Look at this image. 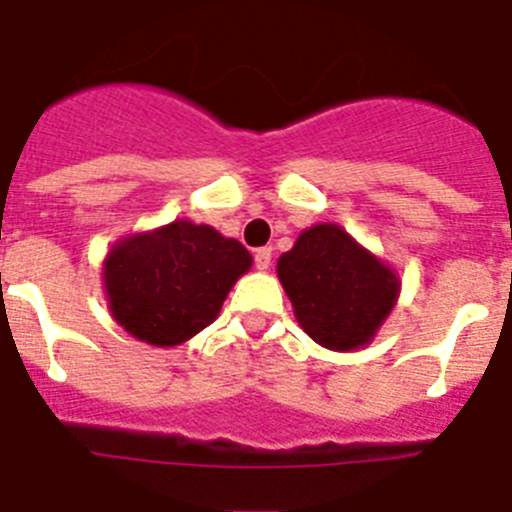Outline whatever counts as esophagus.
Masks as SVG:
<instances>
[{"label":"esophagus","instance_id":"obj_1","mask_svg":"<svg viewBox=\"0 0 512 512\" xmlns=\"http://www.w3.org/2000/svg\"><path fill=\"white\" fill-rule=\"evenodd\" d=\"M253 261H256V269L259 271H266L271 266V248L264 246V248H256V253H253Z\"/></svg>","mask_w":512,"mask_h":512}]
</instances>
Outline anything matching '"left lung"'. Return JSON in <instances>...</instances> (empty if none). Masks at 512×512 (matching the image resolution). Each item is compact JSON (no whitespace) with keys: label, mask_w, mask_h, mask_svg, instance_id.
Here are the masks:
<instances>
[{"label":"left lung","mask_w":512,"mask_h":512,"mask_svg":"<svg viewBox=\"0 0 512 512\" xmlns=\"http://www.w3.org/2000/svg\"><path fill=\"white\" fill-rule=\"evenodd\" d=\"M277 274L297 323L330 351L366 346L400 295L395 271L336 223L302 230L279 256Z\"/></svg>","instance_id":"1"}]
</instances>
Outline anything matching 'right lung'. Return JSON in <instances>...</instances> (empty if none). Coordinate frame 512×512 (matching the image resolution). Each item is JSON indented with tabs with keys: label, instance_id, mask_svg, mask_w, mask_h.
<instances>
[{
	"label": "right lung",
	"instance_id": "obj_1",
	"mask_svg": "<svg viewBox=\"0 0 512 512\" xmlns=\"http://www.w3.org/2000/svg\"><path fill=\"white\" fill-rule=\"evenodd\" d=\"M251 253L192 220L135 233L104 259L112 318L138 341L179 346L217 318L230 287L251 269Z\"/></svg>",
	"mask_w": 512,
	"mask_h": 512
}]
</instances>
